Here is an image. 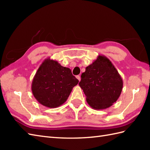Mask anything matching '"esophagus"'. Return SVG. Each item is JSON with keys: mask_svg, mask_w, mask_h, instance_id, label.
Listing matches in <instances>:
<instances>
[{"mask_svg": "<svg viewBox=\"0 0 150 150\" xmlns=\"http://www.w3.org/2000/svg\"><path fill=\"white\" fill-rule=\"evenodd\" d=\"M77 77V79H78L79 81H81V77H80V76H79V75H77V77Z\"/></svg>", "mask_w": 150, "mask_h": 150, "instance_id": "esophagus-1", "label": "esophagus"}]
</instances>
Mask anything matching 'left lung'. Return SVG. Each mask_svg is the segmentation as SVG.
Listing matches in <instances>:
<instances>
[{"label": "left lung", "instance_id": "obj_1", "mask_svg": "<svg viewBox=\"0 0 150 150\" xmlns=\"http://www.w3.org/2000/svg\"><path fill=\"white\" fill-rule=\"evenodd\" d=\"M93 109L103 110L118 100L123 87V81L110 60L98 55L93 63L86 68L79 83Z\"/></svg>", "mask_w": 150, "mask_h": 150}]
</instances>
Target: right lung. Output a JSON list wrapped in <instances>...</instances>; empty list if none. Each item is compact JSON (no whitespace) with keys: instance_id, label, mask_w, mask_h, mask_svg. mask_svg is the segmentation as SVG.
<instances>
[{"instance_id":"1","label":"right lung","mask_w":150,"mask_h":150,"mask_svg":"<svg viewBox=\"0 0 150 150\" xmlns=\"http://www.w3.org/2000/svg\"><path fill=\"white\" fill-rule=\"evenodd\" d=\"M78 82L71 69L48 57L40 65L34 76L31 91L40 104L55 108L65 103Z\"/></svg>"}]
</instances>
